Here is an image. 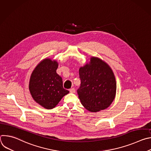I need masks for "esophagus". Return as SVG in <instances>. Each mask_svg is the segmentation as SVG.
Listing matches in <instances>:
<instances>
[{"label":"esophagus","mask_w":151,"mask_h":151,"mask_svg":"<svg viewBox=\"0 0 151 151\" xmlns=\"http://www.w3.org/2000/svg\"><path fill=\"white\" fill-rule=\"evenodd\" d=\"M75 89L74 88H70V90H69V91H70V93H75Z\"/></svg>","instance_id":"esophagus-1"}]
</instances>
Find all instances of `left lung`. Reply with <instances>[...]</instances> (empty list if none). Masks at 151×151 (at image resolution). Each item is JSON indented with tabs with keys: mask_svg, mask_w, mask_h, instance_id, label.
<instances>
[{
	"mask_svg": "<svg viewBox=\"0 0 151 151\" xmlns=\"http://www.w3.org/2000/svg\"><path fill=\"white\" fill-rule=\"evenodd\" d=\"M81 86L78 97L86 109L97 112L107 108L114 101L116 82L110 66L102 60L92 57L79 70Z\"/></svg>",
	"mask_w": 151,
	"mask_h": 151,
	"instance_id": "1",
	"label": "left lung"
}]
</instances>
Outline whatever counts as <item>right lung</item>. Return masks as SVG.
Masks as SVG:
<instances>
[{
  "mask_svg": "<svg viewBox=\"0 0 151 151\" xmlns=\"http://www.w3.org/2000/svg\"><path fill=\"white\" fill-rule=\"evenodd\" d=\"M58 64L50 58L42 60L33 70L29 90L34 100L47 109L55 107L69 91L63 88V80L56 70Z\"/></svg>",
  "mask_w": 151,
  "mask_h": 151,
  "instance_id": "add662e5",
  "label": "right lung"
}]
</instances>
